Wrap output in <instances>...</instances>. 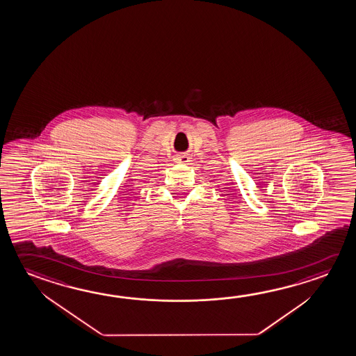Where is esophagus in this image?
Masks as SVG:
<instances>
[{
	"instance_id": "obj_1",
	"label": "esophagus",
	"mask_w": 356,
	"mask_h": 356,
	"mask_svg": "<svg viewBox=\"0 0 356 356\" xmlns=\"http://www.w3.org/2000/svg\"><path fill=\"white\" fill-rule=\"evenodd\" d=\"M176 160H177V163H187L188 161H190V158H188L187 155H179Z\"/></svg>"
}]
</instances>
